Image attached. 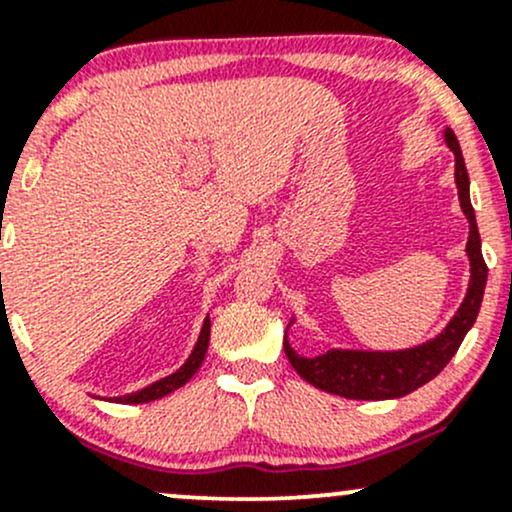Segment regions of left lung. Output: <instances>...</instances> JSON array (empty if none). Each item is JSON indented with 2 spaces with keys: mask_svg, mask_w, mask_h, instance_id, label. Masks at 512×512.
Here are the masks:
<instances>
[{
  "mask_svg": "<svg viewBox=\"0 0 512 512\" xmlns=\"http://www.w3.org/2000/svg\"><path fill=\"white\" fill-rule=\"evenodd\" d=\"M444 141L454 151V178L459 190L461 210L469 219V241H466V256L471 263V280L466 298L447 327L425 344L400 351H359V349H329L320 356H300L285 337V356L290 366L305 378L310 386L324 393L342 395L351 400H388L403 398L425 383H430L444 366L452 361L466 332L474 327L478 310H481L483 290H486L488 268L481 254V236H478L476 214L469 197V173H466L464 156H461L459 141L454 131H444ZM293 324V320H290Z\"/></svg>",
  "mask_w": 512,
  "mask_h": 512,
  "instance_id": "obj_1",
  "label": "left lung"
}]
</instances>
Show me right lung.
<instances>
[{
	"mask_svg": "<svg viewBox=\"0 0 512 512\" xmlns=\"http://www.w3.org/2000/svg\"><path fill=\"white\" fill-rule=\"evenodd\" d=\"M207 346H210V317H205V324H202L195 349H192L188 361H185L178 371L170 373V376H166V378H161V381L151 383V386L136 390V393L119 395V398H109V400H114V403H151V400H158V398H163V395L173 393V390L185 386V383L195 376L197 368H200L202 361H205Z\"/></svg>",
	"mask_w": 512,
	"mask_h": 512,
	"instance_id": "obj_1",
	"label": "right lung"
}]
</instances>
